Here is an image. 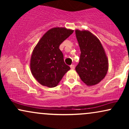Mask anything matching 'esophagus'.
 <instances>
[{
    "label": "esophagus",
    "mask_w": 129,
    "mask_h": 129,
    "mask_svg": "<svg viewBox=\"0 0 129 129\" xmlns=\"http://www.w3.org/2000/svg\"><path fill=\"white\" fill-rule=\"evenodd\" d=\"M75 66H74V65H71V66H70V68H71V69H72V70L75 69Z\"/></svg>",
    "instance_id": "1"
}]
</instances>
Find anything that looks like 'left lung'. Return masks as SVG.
Listing matches in <instances>:
<instances>
[{
	"mask_svg": "<svg viewBox=\"0 0 129 129\" xmlns=\"http://www.w3.org/2000/svg\"><path fill=\"white\" fill-rule=\"evenodd\" d=\"M81 50L79 62L75 70L88 86L96 85L107 75L109 61L102 44L89 31L75 30Z\"/></svg>",
	"mask_w": 129,
	"mask_h": 129,
	"instance_id": "1",
	"label": "left lung"
}]
</instances>
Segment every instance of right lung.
Here are the masks:
<instances>
[{
  "label": "right lung",
  "instance_id": "add662e5",
  "mask_svg": "<svg viewBox=\"0 0 129 129\" xmlns=\"http://www.w3.org/2000/svg\"><path fill=\"white\" fill-rule=\"evenodd\" d=\"M74 30L65 27L47 31L34 48L30 59L33 76L41 85L51 88L57 86L70 67L63 60L59 45Z\"/></svg>",
  "mask_w": 129,
  "mask_h": 129
}]
</instances>
